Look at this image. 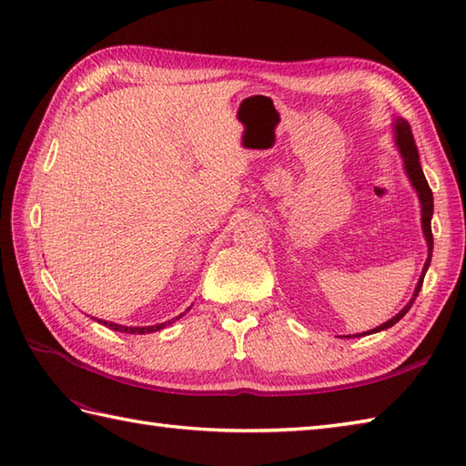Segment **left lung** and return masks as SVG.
<instances>
[{
  "instance_id": "8db88e82",
  "label": "left lung",
  "mask_w": 466,
  "mask_h": 466,
  "mask_svg": "<svg viewBox=\"0 0 466 466\" xmlns=\"http://www.w3.org/2000/svg\"><path fill=\"white\" fill-rule=\"evenodd\" d=\"M394 140H397V147H399V152H400V156H402L404 170H407L409 180H410L414 190H417V194H419V200H420V216H422V218H420V220H422V234H424V238H427L429 258H427V262H424L422 274H420V279H419L417 289H414V294H412L410 302H409L407 306H404V309H402L397 316H392V319H390L389 322L376 326V329H372V330H369V332H362V336H364V334H372V332H380V330L390 329V326L397 324V322L402 319V316L410 310L412 302L417 300V296H419V292H420L424 274H427L429 266H431V258H432V230H431V218H432V210H434L432 190L429 187L427 177H424V174H422V167H420V162H419V150H417V144H414L410 126H409L407 122H404V120H397V122H394ZM356 336H360V334H356Z\"/></svg>"
}]
</instances>
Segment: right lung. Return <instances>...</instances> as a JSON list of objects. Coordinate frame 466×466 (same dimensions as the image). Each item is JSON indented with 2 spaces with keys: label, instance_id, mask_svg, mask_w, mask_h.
I'll list each match as a JSON object with an SVG mask.
<instances>
[{
  "label": "right lung",
  "instance_id": "right-lung-1",
  "mask_svg": "<svg viewBox=\"0 0 466 466\" xmlns=\"http://www.w3.org/2000/svg\"><path fill=\"white\" fill-rule=\"evenodd\" d=\"M184 314L177 316V319H182ZM174 319V320H177ZM174 320H167V322H162V324H156V326H122V324H114V322H106V320H97L102 322L104 326H107V329H112L116 332H126V334H146V332H156V330H162L166 329V324H172Z\"/></svg>",
  "mask_w": 466,
  "mask_h": 466
}]
</instances>
